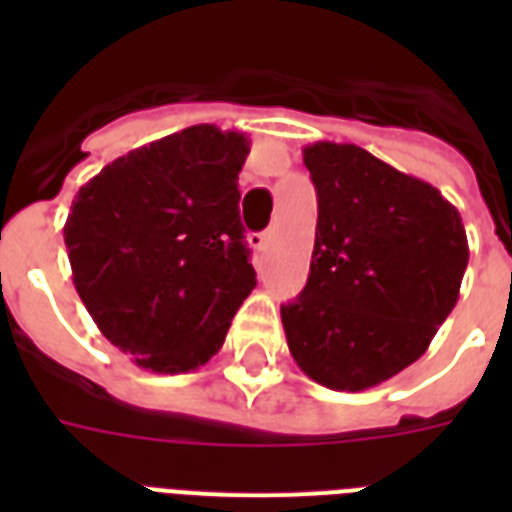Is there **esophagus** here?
I'll return each mask as SVG.
<instances>
[{"label":"esophagus","instance_id":"obj_1","mask_svg":"<svg viewBox=\"0 0 512 512\" xmlns=\"http://www.w3.org/2000/svg\"><path fill=\"white\" fill-rule=\"evenodd\" d=\"M268 239H271V233H249V236H247L249 247H252V249H265Z\"/></svg>","mask_w":512,"mask_h":512}]
</instances>
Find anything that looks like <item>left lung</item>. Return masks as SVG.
Segmentation results:
<instances>
[{"label":"left lung","mask_w":512,"mask_h":512,"mask_svg":"<svg viewBox=\"0 0 512 512\" xmlns=\"http://www.w3.org/2000/svg\"><path fill=\"white\" fill-rule=\"evenodd\" d=\"M303 162L319 223L308 284L281 324L311 380L356 393L428 350L460 297L468 236L438 188L353 143L319 140Z\"/></svg>","instance_id":"8db88e82"}]
</instances>
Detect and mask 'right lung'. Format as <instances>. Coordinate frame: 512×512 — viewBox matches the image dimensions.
I'll return each instance as SVG.
<instances>
[{
	"instance_id": "1",
	"label": "right lung",
	"mask_w": 512,
	"mask_h": 512,
	"mask_svg": "<svg viewBox=\"0 0 512 512\" xmlns=\"http://www.w3.org/2000/svg\"><path fill=\"white\" fill-rule=\"evenodd\" d=\"M244 132L196 124L84 183L63 225L74 287L111 345L159 374L223 348L255 289L239 217Z\"/></svg>"
}]
</instances>
